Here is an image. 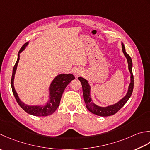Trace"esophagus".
<instances>
[{"instance_id": "esophagus-1", "label": "esophagus", "mask_w": 150, "mask_h": 150, "mask_svg": "<svg viewBox=\"0 0 150 150\" xmlns=\"http://www.w3.org/2000/svg\"><path fill=\"white\" fill-rule=\"evenodd\" d=\"M82 73V71L80 69H75L74 70H73V73H74V75L75 76V77H77V76H79L80 74H81Z\"/></svg>"}]
</instances>
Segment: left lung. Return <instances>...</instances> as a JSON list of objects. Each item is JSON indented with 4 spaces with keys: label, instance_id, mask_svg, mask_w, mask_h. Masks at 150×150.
<instances>
[{
    "label": "left lung",
    "instance_id": "8db88e82",
    "mask_svg": "<svg viewBox=\"0 0 150 150\" xmlns=\"http://www.w3.org/2000/svg\"><path fill=\"white\" fill-rule=\"evenodd\" d=\"M122 51L124 56L127 59L128 63V69L131 74V82L130 84L128 86L127 92L126 93L125 96L122 98L120 101L116 102V103L108 105L106 107H101L95 104L92 101V99L91 98V86L89 84L88 81L86 79L83 77H79L78 79L81 83L82 87H83V92L84 102L86 103V108L88 110L90 111L91 112L96 114V115L100 116H109L113 114H116L118 111L126 103V102L128 101V99L130 98L132 94L134 86V79L133 75V71H132V67H133V62H132L131 58L125 51V48L124 43L122 42Z\"/></svg>",
    "mask_w": 150,
    "mask_h": 150
}]
</instances>
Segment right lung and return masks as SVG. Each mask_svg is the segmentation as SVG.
I'll return each mask as SVG.
<instances>
[{"instance_id": "1", "label": "right lung", "mask_w": 150, "mask_h": 150, "mask_svg": "<svg viewBox=\"0 0 150 150\" xmlns=\"http://www.w3.org/2000/svg\"><path fill=\"white\" fill-rule=\"evenodd\" d=\"M28 44L29 42L25 43L19 51L18 56H17V60L13 68L12 77H11V89H12L14 97L16 98L17 102L18 103L19 106L26 112L36 116H46L51 115V114L55 112L58 107L59 106L60 99L64 90H65L67 85L69 84L70 82L73 79H75V77L71 73H68V74L61 73V74H58L56 76L49 86L48 100L45 103V105H29L25 103L24 102L21 100L16 89H15L14 78L16 73L17 65H18L19 61L20 53L24 51Z\"/></svg>"}]
</instances>
